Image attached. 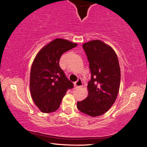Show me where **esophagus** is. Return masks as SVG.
Returning <instances> with one entry per match:
<instances>
[{
	"mask_svg": "<svg viewBox=\"0 0 147 147\" xmlns=\"http://www.w3.org/2000/svg\"><path fill=\"white\" fill-rule=\"evenodd\" d=\"M82 80L80 78H78V80H77L75 83H74V88L76 89V88H80V87L82 86Z\"/></svg>",
	"mask_w": 147,
	"mask_h": 147,
	"instance_id": "obj_1",
	"label": "esophagus"
}]
</instances>
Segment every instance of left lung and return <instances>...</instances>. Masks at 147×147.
I'll return each instance as SVG.
<instances>
[{
	"label": "left lung",
	"instance_id": "obj_1",
	"mask_svg": "<svg viewBox=\"0 0 147 147\" xmlns=\"http://www.w3.org/2000/svg\"><path fill=\"white\" fill-rule=\"evenodd\" d=\"M82 47L89 61L91 80L88 96L77 102V108L81 112L96 117L106 113L115 102L120 86V67L115 51L104 42L91 41Z\"/></svg>",
	"mask_w": 147,
	"mask_h": 147
}]
</instances>
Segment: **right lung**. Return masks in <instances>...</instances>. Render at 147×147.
<instances>
[{
  "instance_id": "right-lung-1",
  "label": "right lung",
  "mask_w": 147,
  "mask_h": 147,
  "mask_svg": "<svg viewBox=\"0 0 147 147\" xmlns=\"http://www.w3.org/2000/svg\"><path fill=\"white\" fill-rule=\"evenodd\" d=\"M77 44L63 39H56L44 47L32 63L30 88L34 103L43 113L58 109L73 82L67 78L59 65L61 56Z\"/></svg>"
}]
</instances>
